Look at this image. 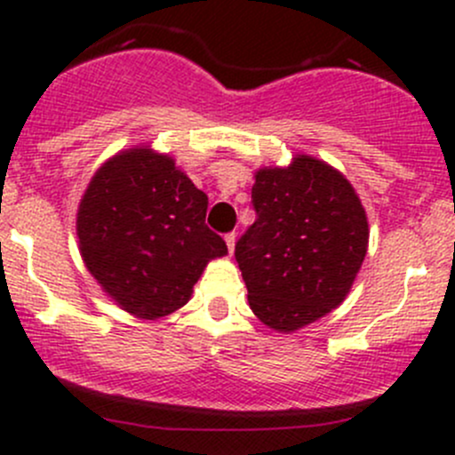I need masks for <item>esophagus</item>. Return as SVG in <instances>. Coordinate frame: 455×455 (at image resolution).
<instances>
[{"mask_svg": "<svg viewBox=\"0 0 455 455\" xmlns=\"http://www.w3.org/2000/svg\"><path fill=\"white\" fill-rule=\"evenodd\" d=\"M224 240H227L228 253H233V251H235V242H237V235H235V233H228V235L224 237Z\"/></svg>", "mask_w": 455, "mask_h": 455, "instance_id": "obj_1", "label": "esophagus"}]
</instances>
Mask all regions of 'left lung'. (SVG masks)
I'll return each mask as SVG.
<instances>
[{
    "instance_id": "8db88e82",
    "label": "left lung",
    "mask_w": 455,
    "mask_h": 455,
    "mask_svg": "<svg viewBox=\"0 0 455 455\" xmlns=\"http://www.w3.org/2000/svg\"><path fill=\"white\" fill-rule=\"evenodd\" d=\"M251 196L257 220L235 259L257 319L291 334L346 301L368 253V215L339 169L306 154L257 169Z\"/></svg>"
}]
</instances>
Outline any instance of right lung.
<instances>
[{"label": "right lung", "mask_w": 455, "mask_h": 455, "mask_svg": "<svg viewBox=\"0 0 455 455\" xmlns=\"http://www.w3.org/2000/svg\"><path fill=\"white\" fill-rule=\"evenodd\" d=\"M206 206L169 154L149 145L118 151L96 169L76 211L85 268L136 319L176 313L206 264L228 253L204 224Z\"/></svg>", "instance_id": "add662e5"}]
</instances>
